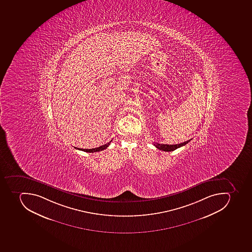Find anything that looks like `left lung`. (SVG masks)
I'll list each match as a JSON object with an SVG mask.
<instances>
[{"label":"left lung","mask_w":252,"mask_h":252,"mask_svg":"<svg viewBox=\"0 0 252 252\" xmlns=\"http://www.w3.org/2000/svg\"><path fill=\"white\" fill-rule=\"evenodd\" d=\"M190 140L191 139L184 141L183 143L177 144V145H164V144L155 143L154 145H155L157 149L162 150V151L171 152L174 151L175 149H177L178 148H180L187 145L189 141H190Z\"/></svg>","instance_id":"left-lung-1"}]
</instances>
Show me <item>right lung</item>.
I'll return each instance as SVG.
<instances>
[{
  "instance_id": "right-lung-1",
  "label": "right lung",
  "mask_w": 252,
  "mask_h": 252,
  "mask_svg": "<svg viewBox=\"0 0 252 252\" xmlns=\"http://www.w3.org/2000/svg\"><path fill=\"white\" fill-rule=\"evenodd\" d=\"M111 141H109L108 143L105 144V145H101L99 147L95 148V149H79V148L74 147L76 149H79V150H81V151L86 152V153H95V152H99L102 151V150H104L105 149H107L108 147L110 144H111Z\"/></svg>"
}]
</instances>
